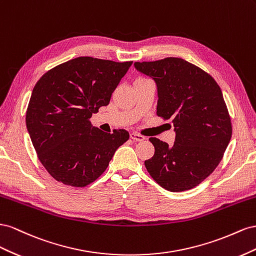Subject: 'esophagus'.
<instances>
[{
  "instance_id": "1",
  "label": "esophagus",
  "mask_w": 256,
  "mask_h": 256,
  "mask_svg": "<svg viewBox=\"0 0 256 256\" xmlns=\"http://www.w3.org/2000/svg\"><path fill=\"white\" fill-rule=\"evenodd\" d=\"M130 137L132 138L133 140H136V142H142L144 140V136L138 134V133H130Z\"/></svg>"
}]
</instances>
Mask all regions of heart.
I'll return each mask as SVG.
<instances>
[{
    "label": "heart",
    "instance_id": "b5f03b06",
    "mask_svg": "<svg viewBox=\"0 0 256 256\" xmlns=\"http://www.w3.org/2000/svg\"><path fill=\"white\" fill-rule=\"evenodd\" d=\"M138 78H142V77H138Z\"/></svg>",
    "mask_w": 256,
    "mask_h": 256
}]
</instances>
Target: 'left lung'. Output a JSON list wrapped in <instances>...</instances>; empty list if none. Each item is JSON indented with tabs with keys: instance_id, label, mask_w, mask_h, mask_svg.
<instances>
[{
	"instance_id": "1",
	"label": "left lung",
	"mask_w": 256,
	"mask_h": 256,
	"mask_svg": "<svg viewBox=\"0 0 256 256\" xmlns=\"http://www.w3.org/2000/svg\"><path fill=\"white\" fill-rule=\"evenodd\" d=\"M134 65L156 82V114L172 119L176 132L172 147L149 138L154 154L144 160L146 168L167 191L191 190L216 168L232 137L230 116L220 86L207 72L181 58Z\"/></svg>"
}]
</instances>
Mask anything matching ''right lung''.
Wrapping results in <instances>:
<instances>
[{"instance_id": "right-lung-1", "label": "right lung", "mask_w": 256, "mask_h": 256, "mask_svg": "<svg viewBox=\"0 0 256 256\" xmlns=\"http://www.w3.org/2000/svg\"><path fill=\"white\" fill-rule=\"evenodd\" d=\"M132 63L79 56L49 70L36 82L26 128L38 160L56 181L75 188L92 184L128 140L126 130L105 133L92 126L90 118L109 104Z\"/></svg>"}]
</instances>
